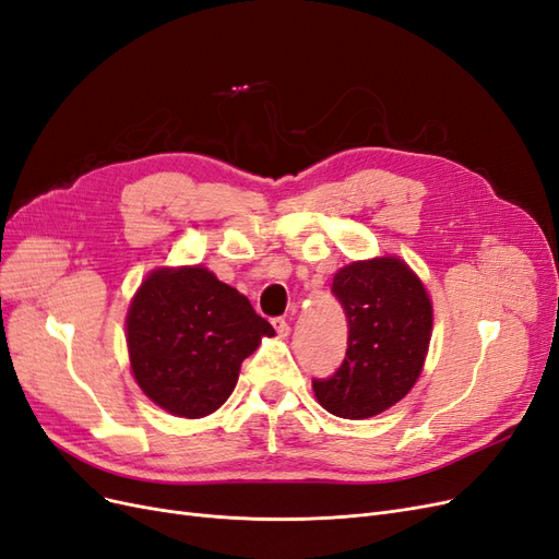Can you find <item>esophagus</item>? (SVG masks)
Segmentation results:
<instances>
[{"label":"esophagus","instance_id":"esophagus-1","mask_svg":"<svg viewBox=\"0 0 559 559\" xmlns=\"http://www.w3.org/2000/svg\"><path fill=\"white\" fill-rule=\"evenodd\" d=\"M273 326H275V331H277V335H280V337H286V335L292 333L289 321H286L284 317H275V319H273Z\"/></svg>","mask_w":559,"mask_h":559}]
</instances>
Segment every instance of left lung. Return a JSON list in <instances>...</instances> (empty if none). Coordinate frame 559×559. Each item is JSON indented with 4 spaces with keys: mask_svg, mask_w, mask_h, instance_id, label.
Listing matches in <instances>:
<instances>
[{
    "mask_svg": "<svg viewBox=\"0 0 559 559\" xmlns=\"http://www.w3.org/2000/svg\"><path fill=\"white\" fill-rule=\"evenodd\" d=\"M347 317V352L331 378L312 380L321 408L366 419L392 408L417 382L431 341L425 284L396 257L354 261L333 277Z\"/></svg>",
    "mask_w": 559,
    "mask_h": 559,
    "instance_id": "1",
    "label": "left lung"
}]
</instances>
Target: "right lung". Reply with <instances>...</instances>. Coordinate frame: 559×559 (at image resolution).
Returning <instances> with one entry per match:
<instances>
[{"label":"right lung","instance_id":"obj_1","mask_svg":"<svg viewBox=\"0 0 559 559\" xmlns=\"http://www.w3.org/2000/svg\"><path fill=\"white\" fill-rule=\"evenodd\" d=\"M126 331L142 392L189 419L222 408L242 361L275 335L247 296L202 265L154 270L130 302Z\"/></svg>","mask_w":559,"mask_h":559}]
</instances>
